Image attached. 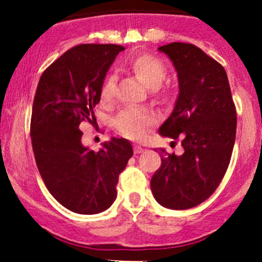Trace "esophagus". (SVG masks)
Returning <instances> with one entry per match:
<instances>
[{
    "mask_svg": "<svg viewBox=\"0 0 262 262\" xmlns=\"http://www.w3.org/2000/svg\"><path fill=\"white\" fill-rule=\"evenodd\" d=\"M143 151H146V148H144V147L134 146V154H142Z\"/></svg>",
    "mask_w": 262,
    "mask_h": 262,
    "instance_id": "obj_1",
    "label": "esophagus"
}]
</instances>
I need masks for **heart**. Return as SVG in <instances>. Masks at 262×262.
I'll return each instance as SVG.
<instances>
[{
  "label": "heart",
  "instance_id": "obj_1",
  "mask_svg": "<svg viewBox=\"0 0 262 262\" xmlns=\"http://www.w3.org/2000/svg\"><path fill=\"white\" fill-rule=\"evenodd\" d=\"M129 69L149 90L159 88L166 78L167 73L165 63L159 57L148 53H141L132 57L129 61ZM115 91L116 78L114 75H108L101 88V98L103 102H110L115 97ZM160 97L167 100L170 93L162 92L160 93ZM154 116L149 115L148 113L126 108L116 116L114 125L116 130L123 136L133 139H141L143 138L147 128L154 123Z\"/></svg>",
  "mask_w": 262,
  "mask_h": 262
}]
</instances>
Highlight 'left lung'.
Here are the masks:
<instances>
[{"instance_id": "1", "label": "left lung", "mask_w": 262, "mask_h": 262, "mask_svg": "<svg viewBox=\"0 0 262 262\" xmlns=\"http://www.w3.org/2000/svg\"><path fill=\"white\" fill-rule=\"evenodd\" d=\"M172 61L179 95L171 115L159 129L162 137L182 138L183 155L160 148L161 166L151 190L161 206L187 210L206 201L229 166L237 114L224 68L190 43L159 47Z\"/></svg>"}]
</instances>
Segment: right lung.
I'll return each mask as SVG.
<instances>
[{
    "label": "right lung",
    "instance_id": "1",
    "mask_svg": "<svg viewBox=\"0 0 262 262\" xmlns=\"http://www.w3.org/2000/svg\"><path fill=\"white\" fill-rule=\"evenodd\" d=\"M118 45H79L70 48L43 72L30 120L33 152L51 194L77 214L107 210L116 200L119 174L133 156L130 142L111 138L95 152L83 146V121H96L106 73Z\"/></svg>",
    "mask_w": 262,
    "mask_h": 262
}]
</instances>
